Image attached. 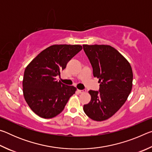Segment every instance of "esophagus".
<instances>
[{"instance_id":"34e87169","label":"esophagus","mask_w":152,"mask_h":152,"mask_svg":"<svg viewBox=\"0 0 152 152\" xmlns=\"http://www.w3.org/2000/svg\"><path fill=\"white\" fill-rule=\"evenodd\" d=\"M78 92L80 94H81V93H84V92H85L86 91L85 90H78Z\"/></svg>"}]
</instances>
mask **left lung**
Segmentation results:
<instances>
[{
    "instance_id": "1",
    "label": "left lung",
    "mask_w": 152,
    "mask_h": 152,
    "mask_svg": "<svg viewBox=\"0 0 152 152\" xmlns=\"http://www.w3.org/2000/svg\"><path fill=\"white\" fill-rule=\"evenodd\" d=\"M83 49L100 83L99 91L88 92L91 100L83 110L91 119L102 121L111 117L127 101L132 89V68L111 46L83 45Z\"/></svg>"
}]
</instances>
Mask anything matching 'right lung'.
<instances>
[{
	"label": "right lung",
	"instance_id": "1",
	"mask_svg": "<svg viewBox=\"0 0 152 152\" xmlns=\"http://www.w3.org/2000/svg\"><path fill=\"white\" fill-rule=\"evenodd\" d=\"M82 47L80 45H53L43 50L29 64L23 80L24 98L30 109L44 119L62 111L76 88L68 86L56 77L60 76L67 63Z\"/></svg>",
	"mask_w": 152,
	"mask_h": 152
}]
</instances>
